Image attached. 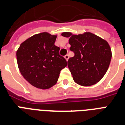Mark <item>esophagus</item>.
I'll return each instance as SVG.
<instances>
[{"instance_id":"1","label":"esophagus","mask_w":125,"mask_h":125,"mask_svg":"<svg viewBox=\"0 0 125 125\" xmlns=\"http://www.w3.org/2000/svg\"><path fill=\"white\" fill-rule=\"evenodd\" d=\"M64 58H65V59L66 60V61H68V59H69V56L68 55H66L64 56Z\"/></svg>"}]
</instances>
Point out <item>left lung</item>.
Here are the masks:
<instances>
[{"instance_id":"obj_1","label":"left lung","mask_w":125,"mask_h":125,"mask_svg":"<svg viewBox=\"0 0 125 125\" xmlns=\"http://www.w3.org/2000/svg\"><path fill=\"white\" fill-rule=\"evenodd\" d=\"M69 38L73 57L68 61V66L74 82L82 86H91L101 80L108 69L112 51L106 40L91 32L73 35L63 32Z\"/></svg>"}]
</instances>
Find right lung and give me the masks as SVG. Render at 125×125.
Returning a JSON list of instances; mask_svg holds the SVG:
<instances>
[{
    "label": "right lung",
    "instance_id": "right-lung-1",
    "mask_svg": "<svg viewBox=\"0 0 125 125\" xmlns=\"http://www.w3.org/2000/svg\"><path fill=\"white\" fill-rule=\"evenodd\" d=\"M56 38L47 32L35 34L23 42L16 53L22 76L38 89H47L55 85L60 72L67 65L59 55V47L54 44Z\"/></svg>",
    "mask_w": 125,
    "mask_h": 125
}]
</instances>
